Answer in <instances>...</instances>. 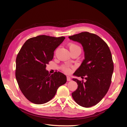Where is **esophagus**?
<instances>
[{
    "instance_id": "1",
    "label": "esophagus",
    "mask_w": 127,
    "mask_h": 127,
    "mask_svg": "<svg viewBox=\"0 0 127 127\" xmlns=\"http://www.w3.org/2000/svg\"><path fill=\"white\" fill-rule=\"evenodd\" d=\"M71 78L69 76H67V81H70Z\"/></svg>"
}]
</instances>
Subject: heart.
I'll use <instances>...</instances> for the list:
<instances>
[{
    "label": "heart",
    "instance_id": "1",
    "mask_svg": "<svg viewBox=\"0 0 127 127\" xmlns=\"http://www.w3.org/2000/svg\"><path fill=\"white\" fill-rule=\"evenodd\" d=\"M68 45V47H69V50H70V51H71V52L74 51L76 50H77V49L81 50V49H80V47L78 44H77L75 43H73V42H70V43H69ZM63 70L65 72H69L70 71L69 68H67V67H64L63 69Z\"/></svg>",
    "mask_w": 127,
    "mask_h": 127
}]
</instances>
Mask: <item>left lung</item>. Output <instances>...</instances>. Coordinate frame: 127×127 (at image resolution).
<instances>
[{
  "mask_svg": "<svg viewBox=\"0 0 127 127\" xmlns=\"http://www.w3.org/2000/svg\"><path fill=\"white\" fill-rule=\"evenodd\" d=\"M69 38L81 43L85 52V59L74 74L85 76L86 82L73 79L78 87L72 96L78 105L90 107L100 102L109 91L114 69L112 55L106 42L96 34L84 32Z\"/></svg>",
  "mask_w": 127,
  "mask_h": 127,
  "instance_id": "obj_1",
  "label": "left lung"
}]
</instances>
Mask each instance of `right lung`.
I'll return each mask as SVG.
<instances>
[{"instance_id":"add662e5","label":"right lung","mask_w":127,"mask_h":127,"mask_svg":"<svg viewBox=\"0 0 127 127\" xmlns=\"http://www.w3.org/2000/svg\"><path fill=\"white\" fill-rule=\"evenodd\" d=\"M65 37L41 35L27 40L17 54L15 76L22 93L36 104L45 103L55 96L58 88L66 83L63 73L49 74L46 65Z\"/></svg>"}]
</instances>
